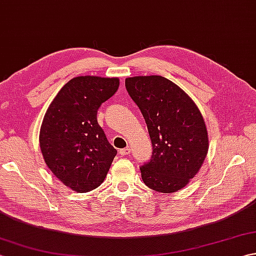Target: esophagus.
<instances>
[{
    "instance_id": "obj_1",
    "label": "esophagus",
    "mask_w": 256,
    "mask_h": 256,
    "mask_svg": "<svg viewBox=\"0 0 256 256\" xmlns=\"http://www.w3.org/2000/svg\"><path fill=\"white\" fill-rule=\"evenodd\" d=\"M118 153L121 155H130L131 154V148H123V150H120Z\"/></svg>"
}]
</instances>
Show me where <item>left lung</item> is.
<instances>
[{
  "label": "left lung",
  "instance_id": "obj_1",
  "mask_svg": "<svg viewBox=\"0 0 256 256\" xmlns=\"http://www.w3.org/2000/svg\"><path fill=\"white\" fill-rule=\"evenodd\" d=\"M125 88L143 114L153 146L150 162L140 167L143 182L162 194L184 188L208 153V133L199 108L162 76L126 78Z\"/></svg>",
  "mask_w": 256,
  "mask_h": 256
}]
</instances>
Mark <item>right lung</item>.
Masks as SVG:
<instances>
[{
  "mask_svg": "<svg viewBox=\"0 0 256 256\" xmlns=\"http://www.w3.org/2000/svg\"><path fill=\"white\" fill-rule=\"evenodd\" d=\"M118 84V78L76 77L58 92L42 120L40 144L46 165L77 192L99 187L118 153L96 113Z\"/></svg>",
  "mask_w": 256,
  "mask_h": 256,
  "instance_id": "1",
  "label": "right lung"
}]
</instances>
